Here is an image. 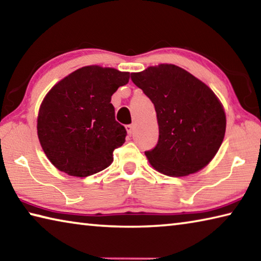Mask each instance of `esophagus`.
I'll return each mask as SVG.
<instances>
[{
	"mask_svg": "<svg viewBox=\"0 0 261 261\" xmlns=\"http://www.w3.org/2000/svg\"><path fill=\"white\" fill-rule=\"evenodd\" d=\"M125 129H126V131H127V135H129V136H131L132 134H134V125H132V124L126 125V126H125Z\"/></svg>",
	"mask_w": 261,
	"mask_h": 261,
	"instance_id": "obj_1",
	"label": "esophagus"
}]
</instances>
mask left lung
<instances>
[{
	"mask_svg": "<svg viewBox=\"0 0 261 261\" xmlns=\"http://www.w3.org/2000/svg\"><path fill=\"white\" fill-rule=\"evenodd\" d=\"M131 81L156 112L158 144L145 152L149 163L168 176H187L208 165L226 132V114L213 91L174 64L131 73Z\"/></svg>",
	"mask_w": 261,
	"mask_h": 261,
	"instance_id": "8db88e82",
	"label": "left lung"
}]
</instances>
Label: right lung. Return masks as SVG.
Instances as JSON below:
<instances>
[{"mask_svg":"<svg viewBox=\"0 0 261 261\" xmlns=\"http://www.w3.org/2000/svg\"><path fill=\"white\" fill-rule=\"evenodd\" d=\"M130 73L90 65L76 70L48 92L38 116V137L57 169L86 177L113 162L126 130L115 120L112 95Z\"/></svg>","mask_w":261,"mask_h":261,"instance_id":"right-lung-1","label":"right lung"}]
</instances>
